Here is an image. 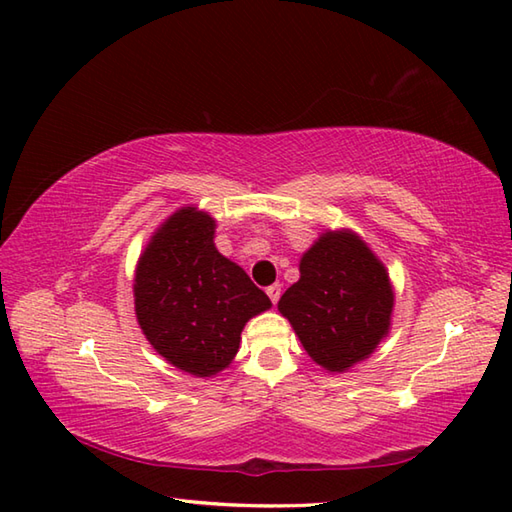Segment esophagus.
Wrapping results in <instances>:
<instances>
[{
    "label": "esophagus",
    "mask_w": 512,
    "mask_h": 512,
    "mask_svg": "<svg viewBox=\"0 0 512 512\" xmlns=\"http://www.w3.org/2000/svg\"><path fill=\"white\" fill-rule=\"evenodd\" d=\"M266 295L270 297V301L277 303V301H279V297H281V284H273V286H268V288H266Z\"/></svg>",
    "instance_id": "esophagus-1"
}]
</instances>
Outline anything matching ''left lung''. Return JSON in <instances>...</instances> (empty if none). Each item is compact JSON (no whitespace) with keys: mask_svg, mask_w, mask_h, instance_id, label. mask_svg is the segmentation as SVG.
Wrapping results in <instances>:
<instances>
[{"mask_svg":"<svg viewBox=\"0 0 512 512\" xmlns=\"http://www.w3.org/2000/svg\"><path fill=\"white\" fill-rule=\"evenodd\" d=\"M299 281L279 299L301 345L328 372H345L385 339L394 290L383 262L352 231H328L306 250Z\"/></svg>","mask_w":512,"mask_h":512,"instance_id":"obj_1","label":"left lung"}]
</instances>
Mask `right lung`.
<instances>
[{"instance_id": "add662e5", "label": "right lung", "mask_w": 512, "mask_h": 512, "mask_svg": "<svg viewBox=\"0 0 512 512\" xmlns=\"http://www.w3.org/2000/svg\"><path fill=\"white\" fill-rule=\"evenodd\" d=\"M215 220L182 206L138 259L134 306L140 330L167 361L198 378L231 365L248 319L273 303L244 268L217 253Z\"/></svg>"}]
</instances>
